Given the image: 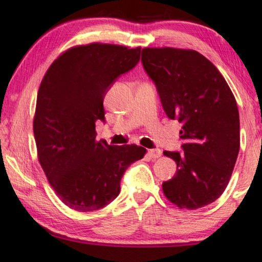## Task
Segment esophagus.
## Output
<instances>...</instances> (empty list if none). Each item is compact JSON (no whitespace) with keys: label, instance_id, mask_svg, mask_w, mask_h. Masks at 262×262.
Wrapping results in <instances>:
<instances>
[{"label":"esophagus","instance_id":"34e87169","mask_svg":"<svg viewBox=\"0 0 262 262\" xmlns=\"http://www.w3.org/2000/svg\"><path fill=\"white\" fill-rule=\"evenodd\" d=\"M148 155L151 157V159H159L162 155V151L160 149H150L148 151Z\"/></svg>","mask_w":262,"mask_h":262}]
</instances>
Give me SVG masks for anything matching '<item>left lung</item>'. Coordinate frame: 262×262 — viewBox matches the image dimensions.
Segmentation results:
<instances>
[{
    "label": "left lung",
    "instance_id": "obj_1",
    "mask_svg": "<svg viewBox=\"0 0 262 262\" xmlns=\"http://www.w3.org/2000/svg\"><path fill=\"white\" fill-rule=\"evenodd\" d=\"M142 63L167 117L182 124L184 152L163 151L178 168L162 184L164 195L180 209L209 205L227 188L237 160L235 96L217 68L194 50L145 48Z\"/></svg>",
    "mask_w": 262,
    "mask_h": 262
}]
</instances>
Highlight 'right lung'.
Segmentation results:
<instances>
[{
  "mask_svg": "<svg viewBox=\"0 0 262 262\" xmlns=\"http://www.w3.org/2000/svg\"><path fill=\"white\" fill-rule=\"evenodd\" d=\"M141 48L92 42L74 46L51 64L38 91L33 132L38 160L58 198L70 209H102L146 149L96 141L105 121L103 98L120 75L139 62Z\"/></svg>",
  "mask_w": 262,
  "mask_h": 262,
  "instance_id": "1",
  "label": "right lung"
}]
</instances>
